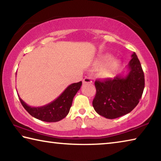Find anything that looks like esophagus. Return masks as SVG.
Listing matches in <instances>:
<instances>
[{
  "label": "esophagus",
  "instance_id": "1",
  "mask_svg": "<svg viewBox=\"0 0 161 161\" xmlns=\"http://www.w3.org/2000/svg\"><path fill=\"white\" fill-rule=\"evenodd\" d=\"M82 81H83V84H86V83L91 84V83H92V79L90 77H85L84 79Z\"/></svg>",
  "mask_w": 161,
  "mask_h": 161
}]
</instances>
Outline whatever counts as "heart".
Instances as JSON below:
<instances>
[{"mask_svg": "<svg viewBox=\"0 0 161 161\" xmlns=\"http://www.w3.org/2000/svg\"><path fill=\"white\" fill-rule=\"evenodd\" d=\"M111 58V55L107 54V55L100 57L97 59L96 61V64H99L102 63L103 62L108 61ZM121 62L118 59H111L109 61L105 62L104 64L98 68L97 69V75L99 77L102 78H109L113 77L114 74L118 71L119 69Z\"/></svg>", "mask_w": 161, "mask_h": 161, "instance_id": "1", "label": "heart"}]
</instances>
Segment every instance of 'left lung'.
<instances>
[{"label": "left lung", "instance_id": "left-lung-1", "mask_svg": "<svg viewBox=\"0 0 161 161\" xmlns=\"http://www.w3.org/2000/svg\"><path fill=\"white\" fill-rule=\"evenodd\" d=\"M131 58L126 75L95 81L97 92L92 104L96 112L105 118L113 119L129 114L142 96L145 86L144 73L135 53Z\"/></svg>", "mask_w": 161, "mask_h": 161}]
</instances>
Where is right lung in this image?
<instances>
[{
	"instance_id": "1",
	"label": "right lung",
	"mask_w": 161,
	"mask_h": 161,
	"mask_svg": "<svg viewBox=\"0 0 161 161\" xmlns=\"http://www.w3.org/2000/svg\"><path fill=\"white\" fill-rule=\"evenodd\" d=\"M81 84L80 81L70 84L55 100L43 107H30L18 95L19 99L25 109L35 119L46 122H57L66 117L69 113L73 98L80 90Z\"/></svg>"
}]
</instances>
